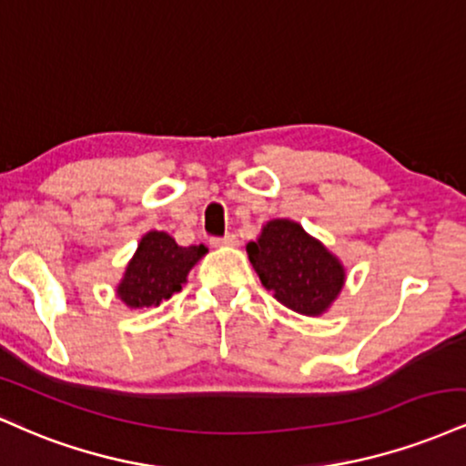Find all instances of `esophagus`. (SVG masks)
<instances>
[{
	"mask_svg": "<svg viewBox=\"0 0 466 466\" xmlns=\"http://www.w3.org/2000/svg\"><path fill=\"white\" fill-rule=\"evenodd\" d=\"M213 246H238V238L235 235H224V238H213Z\"/></svg>",
	"mask_w": 466,
	"mask_h": 466,
	"instance_id": "34e87169",
	"label": "esophagus"
}]
</instances>
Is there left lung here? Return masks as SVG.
I'll return each mask as SVG.
<instances>
[{
  "label": "left lung",
  "mask_w": 466,
  "mask_h": 466,
  "mask_svg": "<svg viewBox=\"0 0 466 466\" xmlns=\"http://www.w3.org/2000/svg\"><path fill=\"white\" fill-rule=\"evenodd\" d=\"M246 253L261 286L303 316L327 314L347 281L342 261L299 222L286 218L266 222Z\"/></svg>",
  "instance_id": "left-lung-1"
}]
</instances>
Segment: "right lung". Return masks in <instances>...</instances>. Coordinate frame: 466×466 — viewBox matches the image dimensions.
Returning <instances> with one entry per match:
<instances>
[{"label": "right lung", "mask_w": 466, "mask_h": 466, "mask_svg": "<svg viewBox=\"0 0 466 466\" xmlns=\"http://www.w3.org/2000/svg\"><path fill=\"white\" fill-rule=\"evenodd\" d=\"M209 253L207 246H178L166 231H147L126 266L117 297L128 309L158 308L187 281L189 270Z\"/></svg>", "instance_id": "right-lung-1"}]
</instances>
